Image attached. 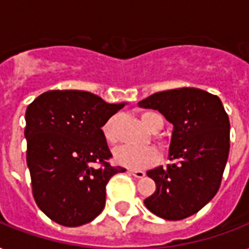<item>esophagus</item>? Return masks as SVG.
<instances>
[{
	"label": "esophagus",
	"instance_id": "esophagus-1",
	"mask_svg": "<svg viewBox=\"0 0 249 249\" xmlns=\"http://www.w3.org/2000/svg\"><path fill=\"white\" fill-rule=\"evenodd\" d=\"M129 173L133 174V176H134V177H137V178L144 177V174H146L143 170H140V169H129Z\"/></svg>",
	"mask_w": 249,
	"mask_h": 249
}]
</instances>
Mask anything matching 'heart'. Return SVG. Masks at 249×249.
<instances>
[{"mask_svg": "<svg viewBox=\"0 0 249 249\" xmlns=\"http://www.w3.org/2000/svg\"><path fill=\"white\" fill-rule=\"evenodd\" d=\"M141 120L146 125V128L150 129L154 133L159 132L160 129L163 128V119H161L159 113L151 112V111L143 112L141 115ZM115 124H116V117H112L102 128L105 140L111 144L115 143L117 141ZM155 141L161 150L168 148V141L166 140L156 137ZM113 156H115V160H116L117 164L126 166L129 169H143V168H147L150 165H154L160 159L159 151L152 146H144V147L121 146L115 151Z\"/></svg>", "mask_w": 249, "mask_h": 249, "instance_id": "b5f03b06", "label": "heart"}]
</instances>
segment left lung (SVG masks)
<instances>
[{
    "instance_id": "left-lung-1",
    "label": "left lung",
    "mask_w": 249,
    "mask_h": 249,
    "mask_svg": "<svg viewBox=\"0 0 249 249\" xmlns=\"http://www.w3.org/2000/svg\"><path fill=\"white\" fill-rule=\"evenodd\" d=\"M158 109L173 124L166 168L147 172L156 191L144 205L164 220H183L199 212L220 189L230 151V121L217 95L179 88L150 95L138 103Z\"/></svg>"
}]
</instances>
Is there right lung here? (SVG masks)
Masks as SVG:
<instances>
[{"label":"right lung","mask_w":249,"mask_h":249,"mask_svg":"<svg viewBox=\"0 0 249 249\" xmlns=\"http://www.w3.org/2000/svg\"><path fill=\"white\" fill-rule=\"evenodd\" d=\"M124 103L81 90H50L25 111L27 165L33 197L54 222L76 228L106 204V185L126 169L112 166L102 126Z\"/></svg>","instance_id":"obj_1"}]
</instances>
